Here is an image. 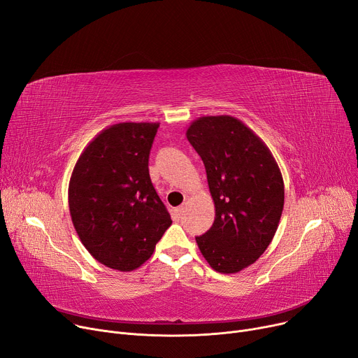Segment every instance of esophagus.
<instances>
[{"label":"esophagus","mask_w":358,"mask_h":358,"mask_svg":"<svg viewBox=\"0 0 358 358\" xmlns=\"http://www.w3.org/2000/svg\"><path fill=\"white\" fill-rule=\"evenodd\" d=\"M182 213H184V208L181 206V208H178V209H176L174 210V213H173V217L176 219V220H178L181 216H182Z\"/></svg>","instance_id":"obj_1"}]
</instances>
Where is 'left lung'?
<instances>
[{"mask_svg": "<svg viewBox=\"0 0 358 358\" xmlns=\"http://www.w3.org/2000/svg\"><path fill=\"white\" fill-rule=\"evenodd\" d=\"M185 136L200 155L215 203L212 228L196 238L209 266L234 274L264 254L278 228L285 182L268 146L239 119L203 116Z\"/></svg>", "mask_w": 358, "mask_h": 358, "instance_id": "left-lung-1", "label": "left lung"}]
</instances>
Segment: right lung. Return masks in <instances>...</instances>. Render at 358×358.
Returning a JSON list of instances; mask_svg holds the SVG:
<instances>
[{"mask_svg":"<svg viewBox=\"0 0 358 358\" xmlns=\"http://www.w3.org/2000/svg\"><path fill=\"white\" fill-rule=\"evenodd\" d=\"M158 127V122L111 124L73 166L68 187L73 228L87 251L108 268H139L173 223L148 168Z\"/></svg>","mask_w":358,"mask_h":358,"instance_id":"1","label":"right lung"}]
</instances>
